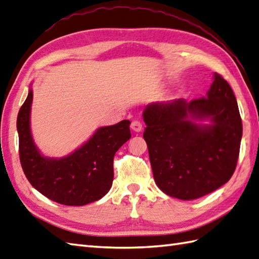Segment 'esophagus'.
<instances>
[{
    "mask_svg": "<svg viewBox=\"0 0 259 259\" xmlns=\"http://www.w3.org/2000/svg\"><path fill=\"white\" fill-rule=\"evenodd\" d=\"M131 129H133L134 131H136V133H140V131L142 130V123L140 122V121L138 120H135L131 122Z\"/></svg>",
    "mask_w": 259,
    "mask_h": 259,
    "instance_id": "esophagus-1",
    "label": "esophagus"
}]
</instances>
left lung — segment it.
<instances>
[{"label": "left lung", "mask_w": 259, "mask_h": 259, "mask_svg": "<svg viewBox=\"0 0 259 259\" xmlns=\"http://www.w3.org/2000/svg\"><path fill=\"white\" fill-rule=\"evenodd\" d=\"M142 117L153 178L164 194L196 199L232 178L243 124L234 92L222 75L213 73L206 97L150 103Z\"/></svg>", "instance_id": "1"}]
</instances>
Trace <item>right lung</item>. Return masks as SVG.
Masks as SVG:
<instances>
[{
  "label": "right lung",
  "mask_w": 259,
  "mask_h": 259,
  "mask_svg": "<svg viewBox=\"0 0 259 259\" xmlns=\"http://www.w3.org/2000/svg\"><path fill=\"white\" fill-rule=\"evenodd\" d=\"M32 100L30 87L16 120L20 160L27 180L43 196L61 205L83 206L101 199L112 186L115 152L131 137L130 121L101 126L70 155L50 158L42 155L33 140Z\"/></svg>",
  "instance_id": "add662e5"
}]
</instances>
